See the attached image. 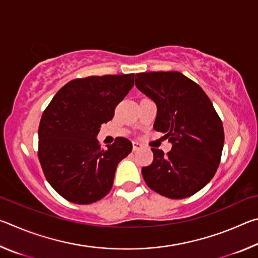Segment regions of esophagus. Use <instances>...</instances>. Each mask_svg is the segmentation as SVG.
<instances>
[{"label":"esophagus","instance_id":"34e87169","mask_svg":"<svg viewBox=\"0 0 258 258\" xmlns=\"http://www.w3.org/2000/svg\"><path fill=\"white\" fill-rule=\"evenodd\" d=\"M141 148H142L141 143H139V142H137V141H133V150H134V151L141 149Z\"/></svg>","mask_w":258,"mask_h":258}]
</instances>
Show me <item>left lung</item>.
<instances>
[{"label": "left lung", "instance_id": "obj_1", "mask_svg": "<svg viewBox=\"0 0 258 258\" xmlns=\"http://www.w3.org/2000/svg\"><path fill=\"white\" fill-rule=\"evenodd\" d=\"M135 85L157 104L154 128L173 145L167 154L151 148L154 160L142 168L143 178L164 197H190L220 165L224 145L220 116L202 87L178 72L139 73Z\"/></svg>", "mask_w": 258, "mask_h": 258}]
</instances>
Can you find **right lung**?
<instances>
[{
	"mask_svg": "<svg viewBox=\"0 0 258 258\" xmlns=\"http://www.w3.org/2000/svg\"><path fill=\"white\" fill-rule=\"evenodd\" d=\"M134 85V74L76 78L56 92L38 126V159L51 186L66 200L89 205L111 190L132 142L117 138L102 149L97 135Z\"/></svg>",
	"mask_w": 258,
	"mask_h": 258,
	"instance_id": "1",
	"label": "right lung"
}]
</instances>
